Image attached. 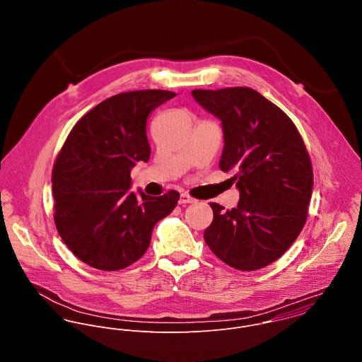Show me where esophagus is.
I'll list each match as a JSON object with an SVG mask.
<instances>
[{
  "label": "esophagus",
  "mask_w": 362,
  "mask_h": 362,
  "mask_svg": "<svg viewBox=\"0 0 362 362\" xmlns=\"http://www.w3.org/2000/svg\"><path fill=\"white\" fill-rule=\"evenodd\" d=\"M195 202H197V199H194L188 194H181V197H180V205H189V204H195Z\"/></svg>",
  "instance_id": "esophagus-1"
}]
</instances>
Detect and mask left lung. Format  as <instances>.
<instances>
[{"label": "left lung", "instance_id": "8db88e82", "mask_svg": "<svg viewBox=\"0 0 362 362\" xmlns=\"http://www.w3.org/2000/svg\"><path fill=\"white\" fill-rule=\"evenodd\" d=\"M221 122L218 167L240 191L237 207L210 204L207 247L238 270H257L280 258L300 235L308 214L313 174L304 141L277 105L251 88L192 90Z\"/></svg>", "mask_w": 362, "mask_h": 362}]
</instances>
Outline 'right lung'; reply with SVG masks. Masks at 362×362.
<instances>
[{"instance_id": "obj_1", "label": "right lung", "mask_w": 362, "mask_h": 362, "mask_svg": "<svg viewBox=\"0 0 362 362\" xmlns=\"http://www.w3.org/2000/svg\"><path fill=\"white\" fill-rule=\"evenodd\" d=\"M174 96L136 90L108 98L75 124L54 163L57 230L71 252L95 269L114 272L142 258L156 223L177 206V191H129L131 170L151 157L148 117Z\"/></svg>"}]
</instances>
